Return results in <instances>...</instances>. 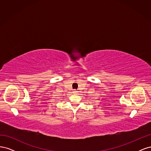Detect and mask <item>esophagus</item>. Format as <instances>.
<instances>
[{
    "label": "esophagus",
    "instance_id": "obj_1",
    "mask_svg": "<svg viewBox=\"0 0 151 151\" xmlns=\"http://www.w3.org/2000/svg\"><path fill=\"white\" fill-rule=\"evenodd\" d=\"M73 93H76V91L75 90H74V91H73Z\"/></svg>",
    "mask_w": 151,
    "mask_h": 151
}]
</instances>
